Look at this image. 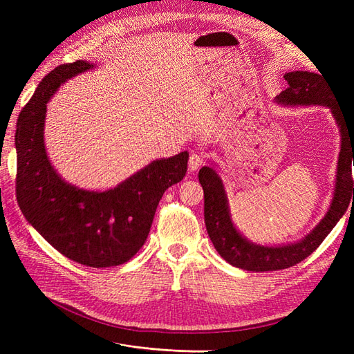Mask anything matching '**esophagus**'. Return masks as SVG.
Masks as SVG:
<instances>
[{
  "mask_svg": "<svg viewBox=\"0 0 354 354\" xmlns=\"http://www.w3.org/2000/svg\"><path fill=\"white\" fill-rule=\"evenodd\" d=\"M203 164H205V159H203L202 153H199V152L190 153V158H189V169L190 171L199 169Z\"/></svg>",
  "mask_w": 354,
  "mask_h": 354,
  "instance_id": "obj_1",
  "label": "esophagus"
}]
</instances>
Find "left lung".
I'll return each mask as SVG.
<instances>
[{
  "instance_id": "8db88e82",
  "label": "left lung",
  "mask_w": 354,
  "mask_h": 354,
  "mask_svg": "<svg viewBox=\"0 0 354 354\" xmlns=\"http://www.w3.org/2000/svg\"><path fill=\"white\" fill-rule=\"evenodd\" d=\"M288 88L277 95V102L283 104H324L334 113L341 133V152L337 169L335 194L325 218L312 233L297 243L283 246H260L246 241L233 227L229 216L227 198L218 174L211 167L199 169V183L203 189V216L208 236L214 248L229 264L250 272L282 270L301 263L316 251L329 232L354 201V181L351 174V160L354 164V122L348 124L338 102L332 94L330 85L324 75L295 71L285 73Z\"/></svg>"
}]
</instances>
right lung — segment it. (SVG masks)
I'll return each instance as SVG.
<instances>
[{
	"instance_id": "obj_1",
	"label": "right lung",
	"mask_w": 354,
	"mask_h": 354,
	"mask_svg": "<svg viewBox=\"0 0 354 354\" xmlns=\"http://www.w3.org/2000/svg\"><path fill=\"white\" fill-rule=\"evenodd\" d=\"M93 68L77 60L60 65L41 81L17 120L16 195L26 220L69 260L87 267L124 264L151 232L164 192L183 180L189 153L158 159L118 187L88 192L63 181L44 147L47 102L73 75Z\"/></svg>"
}]
</instances>
